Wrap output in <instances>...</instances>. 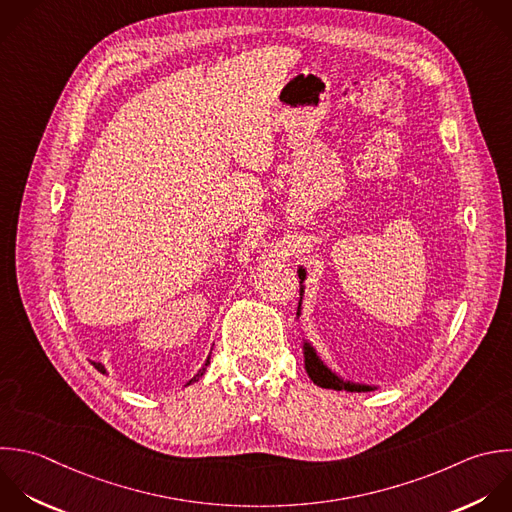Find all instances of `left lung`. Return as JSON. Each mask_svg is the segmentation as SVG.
Segmentation results:
<instances>
[{"instance_id": "left-lung-1", "label": "left lung", "mask_w": 512, "mask_h": 512, "mask_svg": "<svg viewBox=\"0 0 512 512\" xmlns=\"http://www.w3.org/2000/svg\"><path fill=\"white\" fill-rule=\"evenodd\" d=\"M298 278H300V302H298V312L296 316H300V304H302V294H304V278H306V270L300 266L298 268ZM304 368L310 376V380L322 388H332V390H348V392H368L374 390L376 386H368V384H356L350 380H342L338 374H334L316 354V350L312 348L310 342L304 340Z\"/></svg>"}]
</instances>
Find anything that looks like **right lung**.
Wrapping results in <instances>:
<instances>
[{
	"label": "right lung",
	"mask_w": 512,
	"mask_h": 512,
	"mask_svg": "<svg viewBox=\"0 0 512 512\" xmlns=\"http://www.w3.org/2000/svg\"><path fill=\"white\" fill-rule=\"evenodd\" d=\"M92 364H94V366H96V368H98V370H100V372H106V368H104V366H102V364H100V362H92ZM208 364H210V356H208V360H206V364H204V366H202V370H200V372H198V374H196V376H194V378H192V380H190V382H188V384H192V382H194V380H198V378H200V376H202V374H204V372H206V366H208Z\"/></svg>",
	"instance_id": "obj_1"
}]
</instances>
